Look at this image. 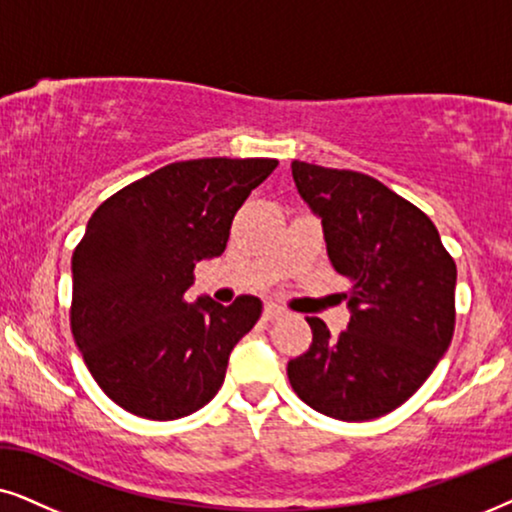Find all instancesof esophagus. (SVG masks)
<instances>
[{"instance_id":"1","label":"esophagus","mask_w":512,"mask_h":512,"mask_svg":"<svg viewBox=\"0 0 512 512\" xmlns=\"http://www.w3.org/2000/svg\"><path fill=\"white\" fill-rule=\"evenodd\" d=\"M285 313H288V311H285L283 306L274 304V302H267V306H264V318H267V320H278V318H283Z\"/></svg>"}]
</instances>
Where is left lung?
Wrapping results in <instances>:
<instances>
[{
    "instance_id": "1",
    "label": "left lung",
    "mask_w": 512,
    "mask_h": 512,
    "mask_svg": "<svg viewBox=\"0 0 512 512\" xmlns=\"http://www.w3.org/2000/svg\"><path fill=\"white\" fill-rule=\"evenodd\" d=\"M323 224L327 257L351 283L337 337L311 316L309 351L288 363L306 405L342 421L384 417L419 391L454 335L456 264L417 206L370 175L292 161Z\"/></svg>"
}]
</instances>
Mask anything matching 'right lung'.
<instances>
[{
    "label": "right lung",
    "mask_w": 512,
    "mask_h": 512,
    "mask_svg": "<svg viewBox=\"0 0 512 512\" xmlns=\"http://www.w3.org/2000/svg\"><path fill=\"white\" fill-rule=\"evenodd\" d=\"M276 159H194L102 203L72 255V335L88 372L135 417L170 421L208 405L231 349L262 316L252 295L187 304L194 267L220 257L231 220Z\"/></svg>",
    "instance_id": "right-lung-1"
}]
</instances>
